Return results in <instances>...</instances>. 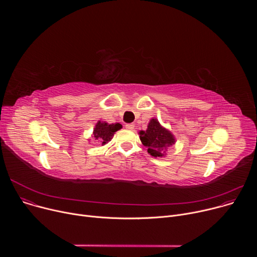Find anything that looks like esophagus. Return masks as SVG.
<instances>
[{
    "label": "esophagus",
    "instance_id": "34e87169",
    "mask_svg": "<svg viewBox=\"0 0 257 257\" xmlns=\"http://www.w3.org/2000/svg\"><path fill=\"white\" fill-rule=\"evenodd\" d=\"M125 127H126V129H128V130H133L134 127H135V125H134V124H126Z\"/></svg>",
    "mask_w": 257,
    "mask_h": 257
}]
</instances>
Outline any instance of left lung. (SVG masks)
<instances>
[{"instance_id":"obj_1","label":"left lung","mask_w":257,"mask_h":257,"mask_svg":"<svg viewBox=\"0 0 257 257\" xmlns=\"http://www.w3.org/2000/svg\"><path fill=\"white\" fill-rule=\"evenodd\" d=\"M139 137L148 153L154 158L166 157V152L176 142L175 136L170 130L162 126L158 119L153 118L145 131H139Z\"/></svg>"}]
</instances>
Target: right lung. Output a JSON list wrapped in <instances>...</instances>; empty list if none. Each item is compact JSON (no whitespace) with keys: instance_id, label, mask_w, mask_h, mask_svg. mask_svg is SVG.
I'll list each match as a JSON object with an SVG mask.
<instances>
[{"instance_id":"add662e5","label":"right lung","mask_w":257,"mask_h":257,"mask_svg":"<svg viewBox=\"0 0 257 257\" xmlns=\"http://www.w3.org/2000/svg\"><path fill=\"white\" fill-rule=\"evenodd\" d=\"M121 128H122V125L120 123L108 124L104 121H98L95 124V127L93 128L92 138L94 140L99 141L101 145H104L108 141L112 140V138L114 137V134Z\"/></svg>"}]
</instances>
